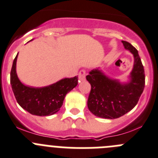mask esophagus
Instances as JSON below:
<instances>
[{
  "instance_id": "1",
  "label": "esophagus",
  "mask_w": 158,
  "mask_h": 158,
  "mask_svg": "<svg viewBox=\"0 0 158 158\" xmlns=\"http://www.w3.org/2000/svg\"><path fill=\"white\" fill-rule=\"evenodd\" d=\"M86 70L82 69V70L79 72V81H84L85 79H86Z\"/></svg>"
}]
</instances>
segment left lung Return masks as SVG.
I'll list each match as a JSON object with an SVG mask.
<instances>
[{"mask_svg":"<svg viewBox=\"0 0 158 158\" xmlns=\"http://www.w3.org/2000/svg\"><path fill=\"white\" fill-rule=\"evenodd\" d=\"M126 50L134 56V65L130 82L122 84L109 79L99 69H94L86 76L91 90L88 97V108L94 115L114 119L132 110L139 101L145 86V73L138 51L127 41H122Z\"/></svg>","mask_w":158,"mask_h":158,"instance_id":"1","label":"left lung"}]
</instances>
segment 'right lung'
<instances>
[{
	"instance_id": "right-lung-1",
	"label": "right lung",
	"mask_w": 158,
	"mask_h": 158,
	"mask_svg": "<svg viewBox=\"0 0 158 158\" xmlns=\"http://www.w3.org/2000/svg\"><path fill=\"white\" fill-rule=\"evenodd\" d=\"M17 57L18 54L13 61L10 82L18 104L34 115L48 116L57 113L62 106L66 94L77 86L78 76L65 78L45 87L25 86L16 74Z\"/></svg>"
}]
</instances>
